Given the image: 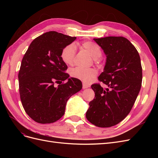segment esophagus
<instances>
[{
    "label": "esophagus",
    "mask_w": 158,
    "mask_h": 158,
    "mask_svg": "<svg viewBox=\"0 0 158 158\" xmlns=\"http://www.w3.org/2000/svg\"><path fill=\"white\" fill-rule=\"evenodd\" d=\"M89 85H88V84H85V83H83V85H82L83 89L88 88H89Z\"/></svg>",
    "instance_id": "obj_1"
}]
</instances>
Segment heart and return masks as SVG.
Listing matches in <instances>:
<instances>
[{
  "label": "heart",
  "mask_w": 158,
  "mask_h": 158,
  "mask_svg": "<svg viewBox=\"0 0 158 158\" xmlns=\"http://www.w3.org/2000/svg\"><path fill=\"white\" fill-rule=\"evenodd\" d=\"M80 46L85 49L90 56L94 59H97L102 55V50L99 46L92 41H84L81 44L75 43L65 46L60 53V58L63 63L71 66L74 64L76 49V47ZM97 74V71L93 69H83L81 67H76L70 70V75L72 77L82 81L84 83H89L91 82Z\"/></svg>",
  "instance_id": "b5f03b06"
}]
</instances>
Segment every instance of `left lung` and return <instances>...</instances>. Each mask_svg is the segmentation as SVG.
<instances>
[{"label": "left lung", "instance_id": "obj_1", "mask_svg": "<svg viewBox=\"0 0 158 158\" xmlns=\"http://www.w3.org/2000/svg\"><path fill=\"white\" fill-rule=\"evenodd\" d=\"M107 56L98 80L106 85H92L94 99L89 103L85 117L95 126L111 127L130 113L141 88L142 69L138 52L124 37L94 39Z\"/></svg>", "mask_w": 158, "mask_h": 158}]
</instances>
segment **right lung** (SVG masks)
I'll use <instances>...</instances> for the list:
<instances>
[{
	"label": "right lung",
	"instance_id": "1",
	"mask_svg": "<svg viewBox=\"0 0 158 158\" xmlns=\"http://www.w3.org/2000/svg\"><path fill=\"white\" fill-rule=\"evenodd\" d=\"M76 39L46 32L31 43L23 57L18 73L20 99L26 113L38 123L58 121L64 115L68 99L82 88L80 80L69 78L65 73L67 65L60 58L63 49ZM66 79L67 83H61Z\"/></svg>",
	"mask_w": 158,
	"mask_h": 158
}]
</instances>
